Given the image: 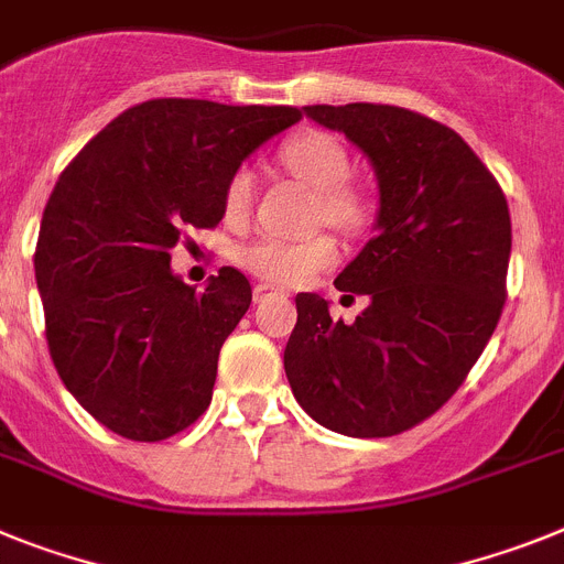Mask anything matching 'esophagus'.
Here are the masks:
<instances>
[{
  "label": "esophagus",
  "instance_id": "esophagus-1",
  "mask_svg": "<svg viewBox=\"0 0 564 564\" xmlns=\"http://www.w3.org/2000/svg\"><path fill=\"white\" fill-rule=\"evenodd\" d=\"M276 288L273 285H264V282H259L257 288H253V302H264V300H271V296H276Z\"/></svg>",
  "mask_w": 564,
  "mask_h": 564
}]
</instances>
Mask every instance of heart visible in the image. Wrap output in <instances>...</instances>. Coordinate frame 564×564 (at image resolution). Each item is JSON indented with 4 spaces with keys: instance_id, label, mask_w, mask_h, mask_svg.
<instances>
[{
    "instance_id": "obj_1",
    "label": "heart",
    "mask_w": 564,
    "mask_h": 564,
    "mask_svg": "<svg viewBox=\"0 0 564 564\" xmlns=\"http://www.w3.org/2000/svg\"><path fill=\"white\" fill-rule=\"evenodd\" d=\"M282 165L300 180L319 191L316 223H325L341 234H359L370 223V205L362 191L348 185L350 156L345 144L330 133H300L279 151ZM253 173L248 167L234 171L225 187V214L230 219H242L253 205ZM339 257L336 239L330 234H314L307 239H276L259 236L239 248V264L253 276L273 282V285H302L316 273L328 271Z\"/></svg>"
}]
</instances>
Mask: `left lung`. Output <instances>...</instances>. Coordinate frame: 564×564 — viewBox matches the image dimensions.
I'll return each instance as SVG.
<instances>
[{
    "instance_id": "8db88e82",
    "label": "left lung",
    "mask_w": 564,
    "mask_h": 564,
    "mask_svg": "<svg viewBox=\"0 0 564 564\" xmlns=\"http://www.w3.org/2000/svg\"><path fill=\"white\" fill-rule=\"evenodd\" d=\"M373 162L377 236L336 276L368 296L354 325L296 296L285 348L293 397L319 425L373 440L411 431L459 391L502 316L511 214L502 187L447 124L397 105H307Z\"/></svg>"
}]
</instances>
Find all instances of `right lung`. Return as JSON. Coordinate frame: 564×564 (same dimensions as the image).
Masks as SVG:
<instances>
[{"instance_id": "obj_1", "label": "right lung", "mask_w": 564, "mask_h": 564, "mask_svg": "<svg viewBox=\"0 0 564 564\" xmlns=\"http://www.w3.org/2000/svg\"><path fill=\"white\" fill-rule=\"evenodd\" d=\"M300 119L291 105L148 99L62 171L33 253L47 350L76 402L124 440L162 442L208 411L250 282L223 268L196 291L173 276L171 248L223 223L236 167Z\"/></svg>"}]
</instances>
